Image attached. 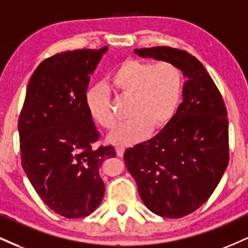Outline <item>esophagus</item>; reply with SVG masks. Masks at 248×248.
I'll return each mask as SVG.
<instances>
[{"instance_id":"34e87169","label":"esophagus","mask_w":248,"mask_h":248,"mask_svg":"<svg viewBox=\"0 0 248 248\" xmlns=\"http://www.w3.org/2000/svg\"><path fill=\"white\" fill-rule=\"evenodd\" d=\"M115 151H116V156L122 157L124 154V147H122V145H118V147L115 148Z\"/></svg>"}]
</instances>
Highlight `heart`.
<instances>
[{
  "mask_svg": "<svg viewBox=\"0 0 248 248\" xmlns=\"http://www.w3.org/2000/svg\"><path fill=\"white\" fill-rule=\"evenodd\" d=\"M111 84L119 93L130 95L128 120L109 135L116 144L140 142L149 132L162 129L177 112L183 90V75L170 62L124 61L111 76ZM85 104L94 121L106 129H113L118 119L111 111L108 92L95 85L86 92Z\"/></svg>",
  "mask_w": 248,
  "mask_h": 248,
  "instance_id": "heart-1",
  "label": "heart"
}]
</instances>
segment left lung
I'll return each instance as SVG.
<instances>
[{
    "label": "left lung",
    "instance_id": "obj_1",
    "mask_svg": "<svg viewBox=\"0 0 248 248\" xmlns=\"http://www.w3.org/2000/svg\"><path fill=\"white\" fill-rule=\"evenodd\" d=\"M174 64L187 77L184 101L153 139L124 151L126 168L154 214L180 218L210 198L229 164V119L222 94L203 64L168 46L135 49Z\"/></svg>",
    "mask_w": 248,
    "mask_h": 248
}]
</instances>
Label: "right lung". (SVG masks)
I'll list each match as a JSON object with an SVG mask.
<instances>
[{
  "instance_id": "add662e5",
  "label": "right lung",
  "mask_w": 248,
  "mask_h": 248,
  "mask_svg": "<svg viewBox=\"0 0 248 248\" xmlns=\"http://www.w3.org/2000/svg\"><path fill=\"white\" fill-rule=\"evenodd\" d=\"M106 50H68L44 60L19 114L24 171L44 203L67 218L88 216L100 204L99 169L115 157L113 145H93L100 135L85 104L90 75Z\"/></svg>"
}]
</instances>
